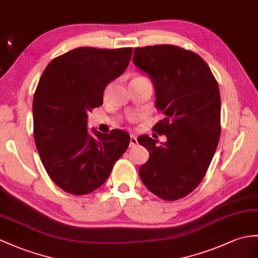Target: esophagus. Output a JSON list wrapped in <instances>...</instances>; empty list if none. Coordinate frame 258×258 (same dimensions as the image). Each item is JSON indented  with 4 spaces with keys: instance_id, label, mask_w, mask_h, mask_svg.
I'll list each match as a JSON object with an SVG mask.
<instances>
[{
    "instance_id": "1",
    "label": "esophagus",
    "mask_w": 258,
    "mask_h": 258,
    "mask_svg": "<svg viewBox=\"0 0 258 258\" xmlns=\"http://www.w3.org/2000/svg\"><path fill=\"white\" fill-rule=\"evenodd\" d=\"M135 145H137V139H136V136L135 135H133L132 134L131 135V139H130V146H135Z\"/></svg>"
}]
</instances>
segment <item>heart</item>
Returning a JSON list of instances; mask_svg holds the SVG:
<instances>
[{
	"instance_id": "1",
	"label": "heart",
	"mask_w": 258,
	"mask_h": 258,
	"mask_svg": "<svg viewBox=\"0 0 258 258\" xmlns=\"http://www.w3.org/2000/svg\"><path fill=\"white\" fill-rule=\"evenodd\" d=\"M137 79H144V77H142V76H135L132 80H137Z\"/></svg>"
}]
</instances>
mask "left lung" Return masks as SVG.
<instances>
[{"mask_svg": "<svg viewBox=\"0 0 258 258\" xmlns=\"http://www.w3.org/2000/svg\"><path fill=\"white\" fill-rule=\"evenodd\" d=\"M133 62L151 78L156 107L165 118L154 126L167 142L140 136L149 152L141 166L145 187L164 200L188 196L199 185L210 166L221 133L218 82L197 53L173 45L135 48Z\"/></svg>", "mask_w": 258, "mask_h": 258, "instance_id": "obj_1", "label": "left lung"}]
</instances>
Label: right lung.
<instances>
[{"label": "right lung", "instance_id": "obj_1", "mask_svg": "<svg viewBox=\"0 0 258 258\" xmlns=\"http://www.w3.org/2000/svg\"><path fill=\"white\" fill-rule=\"evenodd\" d=\"M132 48L80 47L47 66L33 100L34 140L48 175L75 196L92 192L109 178L130 135L87 128L88 113L103 103L111 81L127 68Z\"/></svg>", "mask_w": 258, "mask_h": 258}]
</instances>
